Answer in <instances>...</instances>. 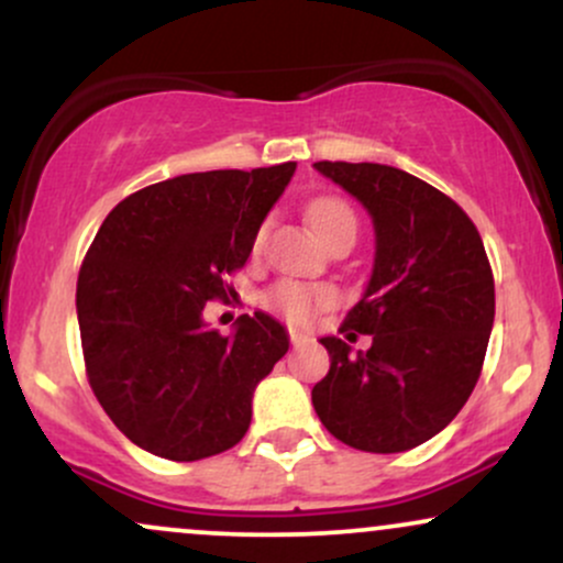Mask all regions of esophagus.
Here are the masks:
<instances>
[{
	"instance_id": "34e87169",
	"label": "esophagus",
	"mask_w": 563,
	"mask_h": 563,
	"mask_svg": "<svg viewBox=\"0 0 563 563\" xmlns=\"http://www.w3.org/2000/svg\"><path fill=\"white\" fill-rule=\"evenodd\" d=\"M288 339H290V344H294V346H303V344H309V335H307V333H301V331H296V328H290V331H288Z\"/></svg>"
}]
</instances>
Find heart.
<instances>
[{
	"instance_id": "1",
	"label": "heart",
	"mask_w": 563,
	"mask_h": 563,
	"mask_svg": "<svg viewBox=\"0 0 563 563\" xmlns=\"http://www.w3.org/2000/svg\"><path fill=\"white\" fill-rule=\"evenodd\" d=\"M307 219L312 224V230L318 232L322 241H331L339 230L344 228H354L357 230V219H354V211L349 209L344 200L339 198H314L307 209ZM264 241V230L256 232L254 238V249H260ZM335 290L328 286H307V283H296V280H280L269 288L267 294V303L280 312L283 318H288L290 322H309L320 309L333 307Z\"/></svg>"
}]
</instances>
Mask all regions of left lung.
Returning a JSON list of instances; mask_svg holds the SVG:
<instances>
[{
    "mask_svg": "<svg viewBox=\"0 0 563 563\" xmlns=\"http://www.w3.org/2000/svg\"><path fill=\"white\" fill-rule=\"evenodd\" d=\"M373 217L376 262L339 331L373 335L365 352L325 335L331 371L312 405L335 439L365 452L429 442L479 380L495 320V280L482 235L455 200L384 164L318 161Z\"/></svg>",
    "mask_w": 563,
    "mask_h": 563,
    "instance_id": "1",
    "label": "left lung"
}]
</instances>
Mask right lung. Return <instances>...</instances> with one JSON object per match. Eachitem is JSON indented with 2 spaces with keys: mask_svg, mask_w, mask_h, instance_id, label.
<instances>
[{
  "mask_svg": "<svg viewBox=\"0 0 563 563\" xmlns=\"http://www.w3.org/2000/svg\"><path fill=\"white\" fill-rule=\"evenodd\" d=\"M294 172L288 161L164 179L97 230L76 283L84 365L97 402L137 448L190 463L249 431L251 397L288 352V333L256 312L222 335L203 325V307L228 299L224 275L249 262Z\"/></svg>",
  "mask_w": 563,
  "mask_h": 563,
  "instance_id": "right-lung-1",
  "label": "right lung"
}]
</instances>
